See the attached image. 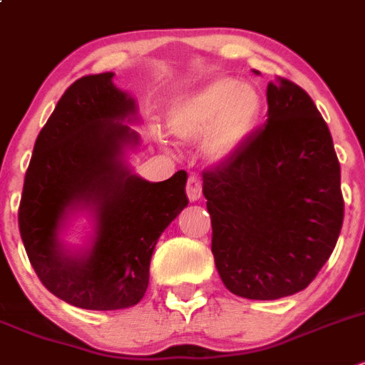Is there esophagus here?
<instances>
[{
	"mask_svg": "<svg viewBox=\"0 0 365 365\" xmlns=\"http://www.w3.org/2000/svg\"><path fill=\"white\" fill-rule=\"evenodd\" d=\"M186 193H188L190 200H199L202 195V185L197 175H190L188 182H186Z\"/></svg>",
	"mask_w": 365,
	"mask_h": 365,
	"instance_id": "1",
	"label": "esophagus"
}]
</instances>
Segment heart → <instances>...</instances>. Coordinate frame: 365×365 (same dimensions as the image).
I'll use <instances>...</instances> for the list:
<instances>
[{
  "mask_svg": "<svg viewBox=\"0 0 365 365\" xmlns=\"http://www.w3.org/2000/svg\"><path fill=\"white\" fill-rule=\"evenodd\" d=\"M264 112L257 86L235 78H215L175 99L168 126L182 141L202 137V152L212 163L235 155L255 132Z\"/></svg>",
  "mask_w": 365,
  "mask_h": 365,
  "instance_id": "1",
  "label": "heart"
}]
</instances>
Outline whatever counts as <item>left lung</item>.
<instances>
[{
  "instance_id": "8db88e82",
  "label": "left lung",
  "mask_w": 365,
  "mask_h": 365,
  "mask_svg": "<svg viewBox=\"0 0 365 365\" xmlns=\"http://www.w3.org/2000/svg\"><path fill=\"white\" fill-rule=\"evenodd\" d=\"M266 98L264 126L202 173L217 272L230 292L252 300L306 289L344 220L339 159L313 99L284 78L267 85Z\"/></svg>"
}]
</instances>
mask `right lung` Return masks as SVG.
Returning a JSON list of instances; mask_svg holds the SVG:
<instances>
[{
	"label": "right lung",
	"mask_w": 365,
	"mask_h": 365,
	"mask_svg": "<svg viewBox=\"0 0 365 365\" xmlns=\"http://www.w3.org/2000/svg\"><path fill=\"white\" fill-rule=\"evenodd\" d=\"M113 73L85 76L66 88L36 139L19 202V233L50 293L83 309L113 312L145 297L160 233L188 206L185 170L148 182L125 163L139 135L135 101ZM92 209L93 244L70 252L58 232L70 212Z\"/></svg>",
	"instance_id": "1"
}]
</instances>
